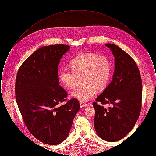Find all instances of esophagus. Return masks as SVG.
Wrapping results in <instances>:
<instances>
[{"label": "esophagus", "instance_id": "1", "mask_svg": "<svg viewBox=\"0 0 156 156\" xmlns=\"http://www.w3.org/2000/svg\"><path fill=\"white\" fill-rule=\"evenodd\" d=\"M80 104L81 108L87 107V105H88L86 104V103H84V102H80Z\"/></svg>", "mask_w": 156, "mask_h": 156}]
</instances>
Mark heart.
Masks as SVG:
<instances>
[{
  "label": "heart",
  "instance_id": "obj_1",
  "mask_svg": "<svg viewBox=\"0 0 156 156\" xmlns=\"http://www.w3.org/2000/svg\"><path fill=\"white\" fill-rule=\"evenodd\" d=\"M71 69L62 68L59 72L60 81L68 89H74L78 77L82 75L83 85L76 89L71 96L81 101H87L96 91L106 87L111 74V64L109 58L94 53H83L70 61Z\"/></svg>",
  "mask_w": 156,
  "mask_h": 156
}]
</instances>
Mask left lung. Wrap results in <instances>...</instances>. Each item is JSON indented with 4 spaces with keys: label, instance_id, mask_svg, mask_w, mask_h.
Wrapping results in <instances>:
<instances>
[{
    "label": "left lung",
    "instance_id": "8db88e82",
    "mask_svg": "<svg viewBox=\"0 0 156 156\" xmlns=\"http://www.w3.org/2000/svg\"><path fill=\"white\" fill-rule=\"evenodd\" d=\"M115 57V70L109 85L96 101L112 104L108 109L94 102V123L98 135L104 140L118 141L129 133L139 117L141 108L142 82L134 59L118 46L105 44Z\"/></svg>",
    "mask_w": 156,
    "mask_h": 156
}]
</instances>
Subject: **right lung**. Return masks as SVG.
I'll return each mask as SVG.
<instances>
[{
    "mask_svg": "<svg viewBox=\"0 0 156 156\" xmlns=\"http://www.w3.org/2000/svg\"><path fill=\"white\" fill-rule=\"evenodd\" d=\"M69 48L64 44L38 48L24 61L16 79V99L24 122L34 137L47 144H58L67 138L80 108L75 98L58 105L67 100L58 68Z\"/></svg>",
    "mask_w": 156,
    "mask_h": 156,
    "instance_id": "right-lung-1",
    "label": "right lung"
}]
</instances>
